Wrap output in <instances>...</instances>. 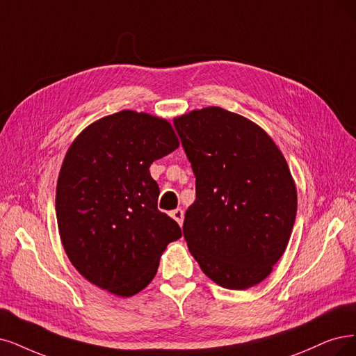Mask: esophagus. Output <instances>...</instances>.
<instances>
[{"label": "esophagus", "instance_id": "obj_1", "mask_svg": "<svg viewBox=\"0 0 356 356\" xmlns=\"http://www.w3.org/2000/svg\"><path fill=\"white\" fill-rule=\"evenodd\" d=\"M170 216L179 222V226L183 225V217H185V213H183L181 208H177V209H175V211H171Z\"/></svg>", "mask_w": 356, "mask_h": 356}]
</instances>
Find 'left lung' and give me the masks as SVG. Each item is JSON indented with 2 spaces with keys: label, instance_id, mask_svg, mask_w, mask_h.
<instances>
[{
  "label": "left lung",
  "instance_id": "1",
  "mask_svg": "<svg viewBox=\"0 0 356 356\" xmlns=\"http://www.w3.org/2000/svg\"><path fill=\"white\" fill-rule=\"evenodd\" d=\"M196 177L183 236L201 270L218 286L261 283L284 254L296 218L291 170L254 122L220 107L175 118Z\"/></svg>",
  "mask_w": 356,
  "mask_h": 356
}]
</instances>
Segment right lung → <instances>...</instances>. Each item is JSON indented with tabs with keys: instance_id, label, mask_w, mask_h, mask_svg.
Instances as JSON below:
<instances>
[{
	"instance_id": "1",
	"label": "right lung",
	"mask_w": 356,
	"mask_h": 356,
	"mask_svg": "<svg viewBox=\"0 0 356 356\" xmlns=\"http://www.w3.org/2000/svg\"><path fill=\"white\" fill-rule=\"evenodd\" d=\"M179 148L164 118L123 110L79 135L64 156L56 193L61 243L83 277L129 298L156 274L167 245L181 238L177 222L156 208L155 160Z\"/></svg>"
}]
</instances>
